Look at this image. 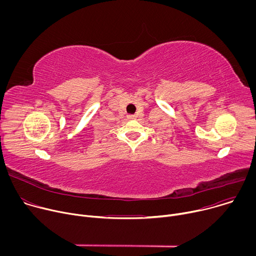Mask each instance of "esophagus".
Returning <instances> with one entry per match:
<instances>
[{
  "mask_svg": "<svg viewBox=\"0 0 256 256\" xmlns=\"http://www.w3.org/2000/svg\"><path fill=\"white\" fill-rule=\"evenodd\" d=\"M136 116L134 114H128V120H136Z\"/></svg>",
  "mask_w": 256,
  "mask_h": 256,
  "instance_id": "1",
  "label": "esophagus"
}]
</instances>
